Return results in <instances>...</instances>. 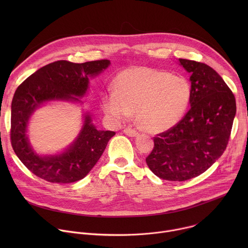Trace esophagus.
Here are the masks:
<instances>
[{
	"label": "esophagus",
	"instance_id": "obj_1",
	"mask_svg": "<svg viewBox=\"0 0 248 248\" xmlns=\"http://www.w3.org/2000/svg\"><path fill=\"white\" fill-rule=\"evenodd\" d=\"M124 132L128 135V136H136L138 134V131L135 128H131V127H126L124 129Z\"/></svg>",
	"mask_w": 248,
	"mask_h": 248
}]
</instances>
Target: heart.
<instances>
[{"instance_id": "heart-1", "label": "heart", "mask_w": 248, "mask_h": 248, "mask_svg": "<svg viewBox=\"0 0 248 248\" xmlns=\"http://www.w3.org/2000/svg\"><path fill=\"white\" fill-rule=\"evenodd\" d=\"M113 90L102 98L104 111L116 121L135 113L139 126L154 133L178 124L191 98V87L185 77L142 65L122 70Z\"/></svg>"}]
</instances>
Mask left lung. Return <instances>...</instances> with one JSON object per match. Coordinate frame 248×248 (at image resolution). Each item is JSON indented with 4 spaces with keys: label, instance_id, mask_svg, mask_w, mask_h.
<instances>
[{
    "label": "left lung",
    "instance_id": "1",
    "mask_svg": "<svg viewBox=\"0 0 248 248\" xmlns=\"http://www.w3.org/2000/svg\"><path fill=\"white\" fill-rule=\"evenodd\" d=\"M191 74L190 109L170 129L154 137L146 157L160 179L185 182L207 170L225 152L236 112L232 90L206 63L180 59Z\"/></svg>",
    "mask_w": 248,
    "mask_h": 248
}]
</instances>
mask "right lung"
Wrapping results in <instances>:
<instances>
[{"instance_id": "add662e5", "label": "right lung", "mask_w": 248, "mask_h": 248, "mask_svg": "<svg viewBox=\"0 0 248 248\" xmlns=\"http://www.w3.org/2000/svg\"><path fill=\"white\" fill-rule=\"evenodd\" d=\"M109 60L76 63L68 61L51 62L28 77L16 90L12 102L11 142L22 164L38 178L49 183L78 182L91 170L102 156L115 131L98 130L91 118L85 117L75 143L59 156L40 157L34 153L26 136V125L37 107L51 100H78L85 94L89 77L100 74Z\"/></svg>"}]
</instances>
